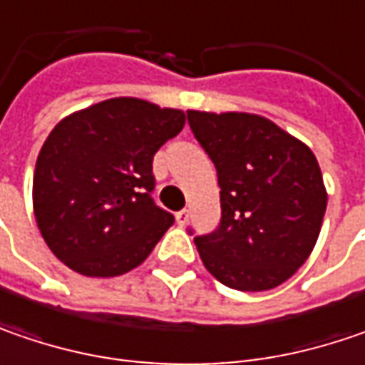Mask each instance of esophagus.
<instances>
[{
    "instance_id": "esophagus-1",
    "label": "esophagus",
    "mask_w": 365,
    "mask_h": 365,
    "mask_svg": "<svg viewBox=\"0 0 365 365\" xmlns=\"http://www.w3.org/2000/svg\"><path fill=\"white\" fill-rule=\"evenodd\" d=\"M175 220H178V225H180V227H185V225H187V220H190V214H187V210H180V212L175 214Z\"/></svg>"
}]
</instances>
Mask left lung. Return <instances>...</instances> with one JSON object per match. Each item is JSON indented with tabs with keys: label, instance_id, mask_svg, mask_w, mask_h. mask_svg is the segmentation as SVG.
I'll return each mask as SVG.
<instances>
[{
	"label": "left lung",
	"instance_id": "8db88e82",
	"mask_svg": "<svg viewBox=\"0 0 365 365\" xmlns=\"http://www.w3.org/2000/svg\"><path fill=\"white\" fill-rule=\"evenodd\" d=\"M187 122L220 185L218 229L194 239L204 267L241 292L284 284L309 259L327 210L314 153L257 114L187 110Z\"/></svg>",
	"mask_w": 365,
	"mask_h": 365
}]
</instances>
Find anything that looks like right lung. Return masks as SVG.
<instances>
[{
  "instance_id": "obj_1",
  "label": "right lung",
  "mask_w": 365,
  "mask_h": 365,
  "mask_svg": "<svg viewBox=\"0 0 365 365\" xmlns=\"http://www.w3.org/2000/svg\"><path fill=\"white\" fill-rule=\"evenodd\" d=\"M185 114L138 98L73 112L36 159L32 204L48 249L73 272L122 276L149 257L173 225L151 198L153 157L182 133Z\"/></svg>"
}]
</instances>
